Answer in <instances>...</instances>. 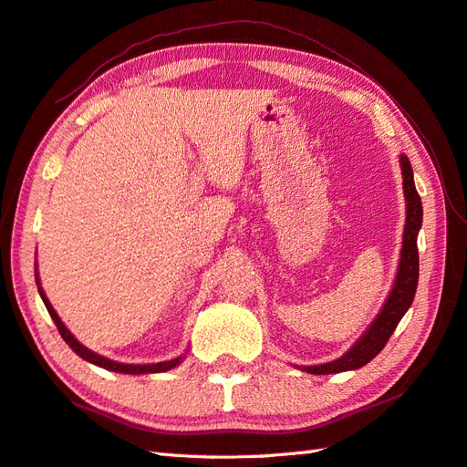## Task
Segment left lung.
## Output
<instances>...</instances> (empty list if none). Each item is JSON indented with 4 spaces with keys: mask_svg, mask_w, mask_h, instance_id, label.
Returning a JSON list of instances; mask_svg holds the SVG:
<instances>
[{
    "mask_svg": "<svg viewBox=\"0 0 467 467\" xmlns=\"http://www.w3.org/2000/svg\"><path fill=\"white\" fill-rule=\"evenodd\" d=\"M401 174H403V192L405 202H408V214H405V228H403V246H401V261L400 271L395 276V285L391 295L387 296L381 313L371 323L369 329L357 341L349 351L337 361L325 363V365H309L301 367L303 371L313 375H329V373H341L349 369H359V367L369 363L375 355H379L385 343L389 341L395 327L400 325L401 317L410 309L418 289L420 279V254H418V233L421 228L423 208L421 198L415 191L413 182V171L410 164V158L401 154Z\"/></svg>",
    "mask_w": 467,
    "mask_h": 467,
    "instance_id": "obj_1",
    "label": "left lung"
}]
</instances>
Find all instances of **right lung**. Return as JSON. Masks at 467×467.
<instances>
[{"instance_id": "obj_1", "label": "right lung", "mask_w": 467, "mask_h": 467, "mask_svg": "<svg viewBox=\"0 0 467 467\" xmlns=\"http://www.w3.org/2000/svg\"><path fill=\"white\" fill-rule=\"evenodd\" d=\"M36 283L39 285L37 276H36ZM37 291H39V296H42V301H44V305H46V309H47L49 317H52V319H54L59 335H62V339H64L69 347H72V349H74L78 355H80L82 359H86V361H90V363H94V365H98V367H104V369L116 371V373H130V375L168 371V369H172V367H176L178 363L182 361V357H176V359H172V361H162V363H152V365H126V363H118V361H112V359H106V357H102V355H96L94 351L86 349V347H84L80 341H76V337L67 331V327H66L62 321H59V317H57V313L54 311V306L49 305L46 293L42 291V286H37Z\"/></svg>"}]
</instances>
